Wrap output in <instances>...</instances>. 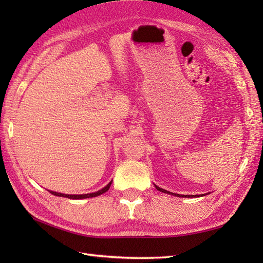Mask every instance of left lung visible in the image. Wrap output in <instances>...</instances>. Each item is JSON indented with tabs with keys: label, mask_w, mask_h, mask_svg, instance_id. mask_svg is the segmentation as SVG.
<instances>
[{
	"label": "left lung",
	"mask_w": 263,
	"mask_h": 263,
	"mask_svg": "<svg viewBox=\"0 0 263 263\" xmlns=\"http://www.w3.org/2000/svg\"><path fill=\"white\" fill-rule=\"evenodd\" d=\"M156 186V189L158 190V191H160V192H164V193H167V194H172V195H176V197H178V198H197V197H199V195H184V194H176V193H172V192H170V191H167V190H164V189H161V187H159V186H157V185H155Z\"/></svg>",
	"instance_id": "8db88e82"
}]
</instances>
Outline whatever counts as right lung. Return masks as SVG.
Here are the masks:
<instances>
[{
    "label": "right lung",
    "instance_id": "1",
    "mask_svg": "<svg viewBox=\"0 0 263 263\" xmlns=\"http://www.w3.org/2000/svg\"><path fill=\"white\" fill-rule=\"evenodd\" d=\"M111 182H109L107 185L103 187L102 190H99L97 192L93 193H87V194H63V193H59V192H54V191H49L52 194L57 195V197H64V198H69V199H87V198H93V197H98V195L105 193L106 191H108V189L110 186Z\"/></svg>",
    "mask_w": 263,
    "mask_h": 263
}]
</instances>
